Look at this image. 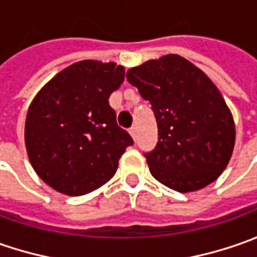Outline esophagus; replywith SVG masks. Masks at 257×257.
Here are the masks:
<instances>
[{"label":"esophagus","mask_w":257,"mask_h":257,"mask_svg":"<svg viewBox=\"0 0 257 257\" xmlns=\"http://www.w3.org/2000/svg\"><path fill=\"white\" fill-rule=\"evenodd\" d=\"M130 134H132V137H133L134 140H137V127H132L130 128Z\"/></svg>","instance_id":"1"}]
</instances>
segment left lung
I'll return each instance as SVG.
<instances>
[{
    "label": "left lung",
    "instance_id": "left-lung-1",
    "mask_svg": "<svg viewBox=\"0 0 257 257\" xmlns=\"http://www.w3.org/2000/svg\"><path fill=\"white\" fill-rule=\"evenodd\" d=\"M127 80L152 104L159 142L144 153L156 180L180 193L196 192L226 169L234 147V123L217 87L177 54L127 71Z\"/></svg>",
    "mask_w": 257,
    "mask_h": 257
}]
</instances>
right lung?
I'll list each match as a JSON object with an SVG mask.
<instances>
[{
  "instance_id": "obj_1",
  "label": "right lung",
  "mask_w": 257,
  "mask_h": 257,
  "mask_svg": "<svg viewBox=\"0 0 257 257\" xmlns=\"http://www.w3.org/2000/svg\"><path fill=\"white\" fill-rule=\"evenodd\" d=\"M123 81V65L84 60L54 75L30 104L24 132L28 159L54 190L83 196L115 174L133 144L108 104Z\"/></svg>"
}]
</instances>
